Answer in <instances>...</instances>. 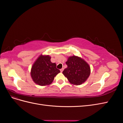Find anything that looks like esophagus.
I'll use <instances>...</instances> for the list:
<instances>
[{
    "label": "esophagus",
    "instance_id": "obj_1",
    "mask_svg": "<svg viewBox=\"0 0 123 123\" xmlns=\"http://www.w3.org/2000/svg\"><path fill=\"white\" fill-rule=\"evenodd\" d=\"M63 70H64V68H62L61 69H60V71H61V72H62L63 71Z\"/></svg>",
    "mask_w": 123,
    "mask_h": 123
}]
</instances>
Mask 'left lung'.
Wrapping results in <instances>:
<instances>
[{
	"mask_svg": "<svg viewBox=\"0 0 123 123\" xmlns=\"http://www.w3.org/2000/svg\"><path fill=\"white\" fill-rule=\"evenodd\" d=\"M67 68L62 73L67 78L70 83L80 85L87 80L90 74V68L89 65L81 58L73 56L69 57L66 62Z\"/></svg>",
	"mask_w": 123,
	"mask_h": 123,
	"instance_id": "1",
	"label": "left lung"
}]
</instances>
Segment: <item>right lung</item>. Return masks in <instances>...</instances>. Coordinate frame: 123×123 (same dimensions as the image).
I'll use <instances>...</instances> for the list:
<instances>
[{"instance_id":"add662e5","label":"right lung","mask_w":123,"mask_h":123,"mask_svg":"<svg viewBox=\"0 0 123 123\" xmlns=\"http://www.w3.org/2000/svg\"><path fill=\"white\" fill-rule=\"evenodd\" d=\"M49 55H40L32 67L31 75L34 83L40 86L49 85L60 72L55 63L51 62Z\"/></svg>"}]
</instances>
